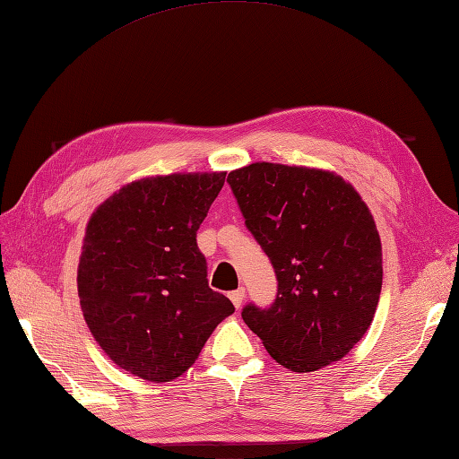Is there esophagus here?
Instances as JSON below:
<instances>
[{
	"label": "esophagus",
	"mask_w": 459,
	"mask_h": 459,
	"mask_svg": "<svg viewBox=\"0 0 459 459\" xmlns=\"http://www.w3.org/2000/svg\"><path fill=\"white\" fill-rule=\"evenodd\" d=\"M230 301H232V305L234 307H237V308H240L242 307V303H244V297H247V291H244L242 290V287H240V290H237V291H230Z\"/></svg>",
	"instance_id": "esophagus-1"
}]
</instances>
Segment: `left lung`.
<instances>
[{
  "label": "left lung",
  "mask_w": 459,
  "mask_h": 459,
  "mask_svg": "<svg viewBox=\"0 0 459 459\" xmlns=\"http://www.w3.org/2000/svg\"><path fill=\"white\" fill-rule=\"evenodd\" d=\"M227 181L278 278L273 305H247L244 323L291 371L342 359L364 338L381 293V240L368 205L318 168L254 162Z\"/></svg>",
  "instance_id": "1"
}]
</instances>
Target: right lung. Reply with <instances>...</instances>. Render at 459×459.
Masks as SVG:
<instances>
[{
	"mask_svg": "<svg viewBox=\"0 0 459 459\" xmlns=\"http://www.w3.org/2000/svg\"><path fill=\"white\" fill-rule=\"evenodd\" d=\"M227 172L141 178L93 211L78 297L95 342L129 374L164 383L195 364L232 303L207 283L197 229Z\"/></svg>",
	"mask_w": 459,
	"mask_h": 459,
	"instance_id": "1",
	"label": "right lung"
}]
</instances>
